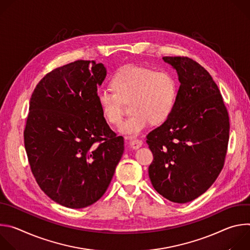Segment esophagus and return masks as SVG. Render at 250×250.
I'll use <instances>...</instances> for the list:
<instances>
[{"label": "esophagus", "mask_w": 250, "mask_h": 250, "mask_svg": "<svg viewBox=\"0 0 250 250\" xmlns=\"http://www.w3.org/2000/svg\"><path fill=\"white\" fill-rule=\"evenodd\" d=\"M142 145H144V140L141 139H134L133 141L130 142V147L132 149H138L139 147L142 146Z\"/></svg>", "instance_id": "1"}]
</instances>
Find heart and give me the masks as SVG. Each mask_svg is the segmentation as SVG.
Here are the masks:
<instances>
[{
	"mask_svg": "<svg viewBox=\"0 0 250 250\" xmlns=\"http://www.w3.org/2000/svg\"><path fill=\"white\" fill-rule=\"evenodd\" d=\"M112 87L114 90H97L98 104L105 120L119 125L123 119L122 101L130 100L131 114L120 126L121 132L128 136L138 135L151 122H165L178 96V84L172 74L135 64L122 67L112 78Z\"/></svg>",
	"mask_w": 250,
	"mask_h": 250,
	"instance_id": "1",
	"label": "heart"
}]
</instances>
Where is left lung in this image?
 I'll return each mask as SVG.
<instances>
[{"label":"left lung","mask_w":250,"mask_h":250,"mask_svg":"<svg viewBox=\"0 0 250 250\" xmlns=\"http://www.w3.org/2000/svg\"><path fill=\"white\" fill-rule=\"evenodd\" d=\"M180 87L169 118L146 135L153 154L148 174L165 199L184 204L204 194L220 175L229 138V118L208 71L184 56H165Z\"/></svg>","instance_id":"8db88e82"}]
</instances>
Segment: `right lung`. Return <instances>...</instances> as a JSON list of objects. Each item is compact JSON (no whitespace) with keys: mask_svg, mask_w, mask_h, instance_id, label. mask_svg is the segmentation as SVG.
Returning <instances> with one entry per match:
<instances>
[{"mask_svg":"<svg viewBox=\"0 0 250 250\" xmlns=\"http://www.w3.org/2000/svg\"><path fill=\"white\" fill-rule=\"evenodd\" d=\"M105 75L104 64L77 60L47 73L30 98L23 137L31 172L51 200L70 208L104 194L124 153V137L97 101Z\"/></svg>","mask_w":250,"mask_h":250,"instance_id":"right-lung-1","label":"right lung"}]
</instances>
